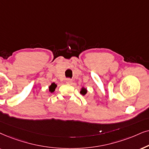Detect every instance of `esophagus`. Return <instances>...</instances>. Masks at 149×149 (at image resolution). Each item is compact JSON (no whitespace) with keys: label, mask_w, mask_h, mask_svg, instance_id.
Returning a JSON list of instances; mask_svg holds the SVG:
<instances>
[{"label":"esophagus","mask_w":149,"mask_h":149,"mask_svg":"<svg viewBox=\"0 0 149 149\" xmlns=\"http://www.w3.org/2000/svg\"><path fill=\"white\" fill-rule=\"evenodd\" d=\"M71 82H72V80H71V79H67V84H71Z\"/></svg>","instance_id":"34e87169"}]
</instances>
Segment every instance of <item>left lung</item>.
<instances>
[{"label": "left lung", "instance_id": "left-lung-1", "mask_svg": "<svg viewBox=\"0 0 149 149\" xmlns=\"http://www.w3.org/2000/svg\"><path fill=\"white\" fill-rule=\"evenodd\" d=\"M86 93H87L86 88H84V87H82V88H81V91H80L81 94H82V95H85L86 94Z\"/></svg>", "mask_w": 149, "mask_h": 149}]
</instances>
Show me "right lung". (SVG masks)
<instances>
[{"label": "right lung", "instance_id": "right-lung-1", "mask_svg": "<svg viewBox=\"0 0 149 149\" xmlns=\"http://www.w3.org/2000/svg\"><path fill=\"white\" fill-rule=\"evenodd\" d=\"M56 86H57L56 84H55V83H52V84L49 86V92H51V93L54 92V91H55V88H56Z\"/></svg>", "mask_w": 149, "mask_h": 149}]
</instances>
